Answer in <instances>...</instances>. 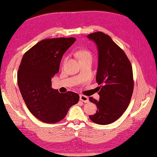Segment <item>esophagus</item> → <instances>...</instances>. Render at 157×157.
<instances>
[{
    "mask_svg": "<svg viewBox=\"0 0 157 157\" xmlns=\"http://www.w3.org/2000/svg\"><path fill=\"white\" fill-rule=\"evenodd\" d=\"M80 100L81 102H83L85 103L89 102V98L87 96H85L84 95H80Z\"/></svg>",
    "mask_w": 157,
    "mask_h": 157,
    "instance_id": "1",
    "label": "esophagus"
}]
</instances>
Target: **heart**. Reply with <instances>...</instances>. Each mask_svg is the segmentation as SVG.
Wrapping results in <instances>:
<instances>
[{
	"mask_svg": "<svg viewBox=\"0 0 157 157\" xmlns=\"http://www.w3.org/2000/svg\"><path fill=\"white\" fill-rule=\"evenodd\" d=\"M76 56L78 58L79 61L81 60H84L86 59H89V58H92V55H91V53L87 51V50H81L76 53Z\"/></svg>",
	"mask_w": 157,
	"mask_h": 157,
	"instance_id": "obj_1",
	"label": "heart"
}]
</instances>
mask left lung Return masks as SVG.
Masks as SVG:
<instances>
[{"label":"left lung","mask_w":157,"mask_h":157,"mask_svg":"<svg viewBox=\"0 0 157 157\" xmlns=\"http://www.w3.org/2000/svg\"><path fill=\"white\" fill-rule=\"evenodd\" d=\"M87 38L97 46L96 80L102 85L98 92L100 99L90 98V101L98 108L90 118L94 123L106 125L117 120L128 107L134 87L132 69L124 52L108 35L98 31L88 35Z\"/></svg>","instance_id":"left-lung-1"}]
</instances>
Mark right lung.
Returning a JSON list of instances; mask_svg holds the SVG:
<instances>
[{
    "mask_svg": "<svg viewBox=\"0 0 157 157\" xmlns=\"http://www.w3.org/2000/svg\"><path fill=\"white\" fill-rule=\"evenodd\" d=\"M75 41V37L44 40L26 52L22 59L17 71L19 90L29 110L44 122H59L79 100L78 94H61L51 87V79L59 70L64 52Z\"/></svg>",
    "mask_w": 157,
    "mask_h": 157,
    "instance_id": "obj_1",
    "label": "right lung"
}]
</instances>
